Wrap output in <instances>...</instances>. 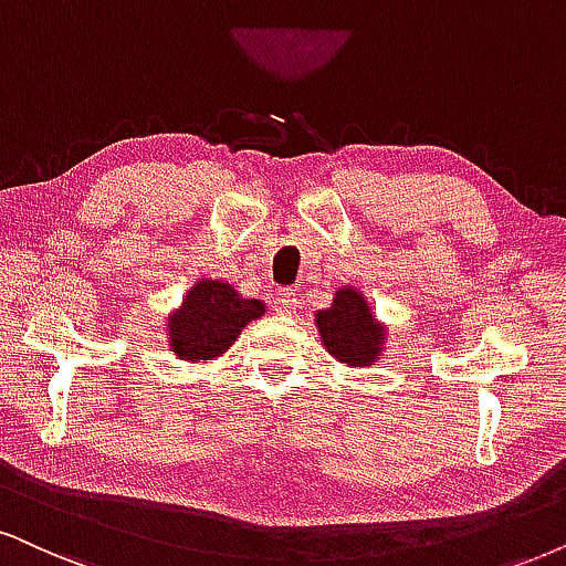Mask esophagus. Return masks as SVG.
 <instances>
[{"label":"esophagus","mask_w":566,"mask_h":566,"mask_svg":"<svg viewBox=\"0 0 566 566\" xmlns=\"http://www.w3.org/2000/svg\"><path fill=\"white\" fill-rule=\"evenodd\" d=\"M297 307H300L297 292H292V290H279L276 292V297H274V311L276 313H292V311H297Z\"/></svg>","instance_id":"esophagus-1"}]
</instances>
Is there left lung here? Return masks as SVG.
I'll use <instances>...</instances> for the list:
<instances>
[{"label":"left lung","mask_w":566,"mask_h":566,"mask_svg":"<svg viewBox=\"0 0 566 566\" xmlns=\"http://www.w3.org/2000/svg\"><path fill=\"white\" fill-rule=\"evenodd\" d=\"M316 326L326 353L355 368L374 366L386 342V328L355 287L336 290L332 307L316 313Z\"/></svg>","instance_id":"obj_1"}]
</instances>
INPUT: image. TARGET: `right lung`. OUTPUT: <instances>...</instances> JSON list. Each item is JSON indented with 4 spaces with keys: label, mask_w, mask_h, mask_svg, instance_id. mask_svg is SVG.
Returning a JSON list of instances; mask_svg holds the SVG:
<instances>
[{
    "label": "right lung",
    "mask_w": 566,
    "mask_h": 566,
    "mask_svg": "<svg viewBox=\"0 0 566 566\" xmlns=\"http://www.w3.org/2000/svg\"><path fill=\"white\" fill-rule=\"evenodd\" d=\"M266 305L242 297L221 279H200L185 292L182 305L167 318V339L180 360L203 363L232 347L250 321L261 318Z\"/></svg>",
    "instance_id": "obj_1"
}]
</instances>
